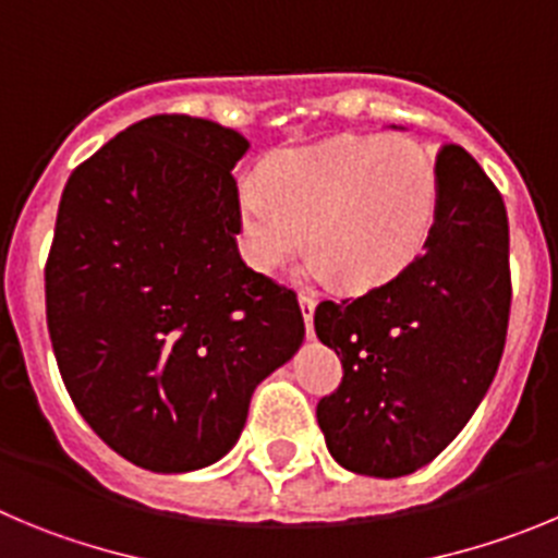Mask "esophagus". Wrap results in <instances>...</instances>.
Wrapping results in <instances>:
<instances>
[{"label": "esophagus", "mask_w": 558, "mask_h": 558, "mask_svg": "<svg viewBox=\"0 0 558 558\" xmlns=\"http://www.w3.org/2000/svg\"><path fill=\"white\" fill-rule=\"evenodd\" d=\"M300 308H303V319H305V330L308 336H314V308H316V298L311 291H300Z\"/></svg>", "instance_id": "esophagus-1"}]
</instances>
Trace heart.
I'll return each mask as SVG.
<instances>
[{
  "instance_id": "b5f03b06",
  "label": "heart",
  "mask_w": 558,
  "mask_h": 558,
  "mask_svg": "<svg viewBox=\"0 0 558 558\" xmlns=\"http://www.w3.org/2000/svg\"><path fill=\"white\" fill-rule=\"evenodd\" d=\"M239 214L242 250L260 272L283 267L308 239L316 278L339 275L350 289H373L428 244L439 178L405 138H336L275 155L267 180L242 183Z\"/></svg>"
}]
</instances>
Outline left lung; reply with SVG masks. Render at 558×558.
<instances>
[{"label":"left lung","mask_w":558,"mask_h":558,"mask_svg":"<svg viewBox=\"0 0 558 558\" xmlns=\"http://www.w3.org/2000/svg\"><path fill=\"white\" fill-rule=\"evenodd\" d=\"M439 214L425 253L353 300H323L316 336L341 384L316 420L344 470L400 478L459 436L498 373L511 308L509 219L470 153L436 155Z\"/></svg>","instance_id":"1"}]
</instances>
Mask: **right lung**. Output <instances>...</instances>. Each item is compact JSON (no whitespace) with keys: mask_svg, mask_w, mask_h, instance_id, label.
Segmentation results:
<instances>
[{"mask_svg":"<svg viewBox=\"0 0 558 558\" xmlns=\"http://www.w3.org/2000/svg\"><path fill=\"white\" fill-rule=\"evenodd\" d=\"M250 144L208 119H142L83 160L60 197L47 328L94 434L153 473L222 459L255 386L298 353V294L239 255Z\"/></svg>","mask_w":558,"mask_h":558,"instance_id":"obj_1","label":"right lung"}]
</instances>
